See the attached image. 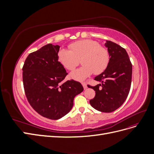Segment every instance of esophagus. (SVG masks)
I'll return each mask as SVG.
<instances>
[{
  "label": "esophagus",
  "instance_id": "1",
  "mask_svg": "<svg viewBox=\"0 0 154 154\" xmlns=\"http://www.w3.org/2000/svg\"><path fill=\"white\" fill-rule=\"evenodd\" d=\"M82 84L83 88H84V89H87V86L86 83H85V82H82Z\"/></svg>",
  "mask_w": 154,
  "mask_h": 154
}]
</instances>
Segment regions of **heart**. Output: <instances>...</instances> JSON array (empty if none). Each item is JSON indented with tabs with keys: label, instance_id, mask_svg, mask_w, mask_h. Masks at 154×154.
I'll list each match as a JSON object with an SVG mask.
<instances>
[{
	"label": "heart",
	"instance_id": "b5f03b06",
	"mask_svg": "<svg viewBox=\"0 0 154 154\" xmlns=\"http://www.w3.org/2000/svg\"><path fill=\"white\" fill-rule=\"evenodd\" d=\"M69 50L62 49L58 53L59 62L69 71H72L80 62L82 66L74 70L70 76L76 80H83L94 72L99 74L103 72L109 62V52L96 41L82 40L69 45Z\"/></svg>",
	"mask_w": 154,
	"mask_h": 154
}]
</instances>
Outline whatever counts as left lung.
Returning a JSON list of instances; mask_svg holds the SVG:
<instances>
[{
    "instance_id": "8db88e82",
    "label": "left lung",
    "mask_w": 154,
    "mask_h": 154,
    "mask_svg": "<svg viewBox=\"0 0 154 154\" xmlns=\"http://www.w3.org/2000/svg\"><path fill=\"white\" fill-rule=\"evenodd\" d=\"M105 46L110 57L109 64L103 72L94 78L101 83L89 87L96 92L90 104L98 111L112 112L123 104L128 95L132 66L124 48L109 40L106 41Z\"/></svg>"
}]
</instances>
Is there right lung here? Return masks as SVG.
<instances>
[{"label": "right lung", "instance_id": "obj_1", "mask_svg": "<svg viewBox=\"0 0 154 154\" xmlns=\"http://www.w3.org/2000/svg\"><path fill=\"white\" fill-rule=\"evenodd\" d=\"M60 46L49 44L30 53L22 68L27 99L35 111L51 119H58L72 108L74 98L83 91L73 80L62 82L67 72L58 62Z\"/></svg>", "mask_w": 154, "mask_h": 154}]
</instances>
